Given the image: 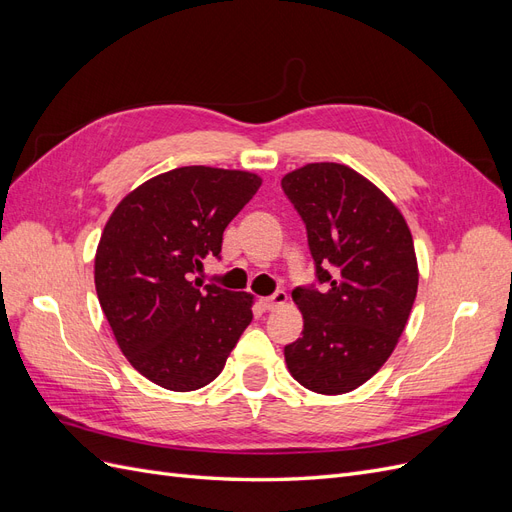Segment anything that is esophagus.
<instances>
[{
    "label": "esophagus",
    "instance_id": "obj_1",
    "mask_svg": "<svg viewBox=\"0 0 512 512\" xmlns=\"http://www.w3.org/2000/svg\"><path fill=\"white\" fill-rule=\"evenodd\" d=\"M288 301V294L284 290H277L273 297H267V299H260V305L265 312H273V309H277L280 305H284Z\"/></svg>",
    "mask_w": 512,
    "mask_h": 512
}]
</instances>
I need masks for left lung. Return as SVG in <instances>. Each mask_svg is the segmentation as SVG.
Wrapping results in <instances>:
<instances>
[{
  "mask_svg": "<svg viewBox=\"0 0 512 512\" xmlns=\"http://www.w3.org/2000/svg\"><path fill=\"white\" fill-rule=\"evenodd\" d=\"M307 228L322 288H294L303 337L284 348L292 378L322 395L365 384L404 333L418 288L410 228L356 170L316 162L282 179Z\"/></svg>",
  "mask_w": 512,
  "mask_h": 512,
  "instance_id": "obj_1",
  "label": "left lung"
}]
</instances>
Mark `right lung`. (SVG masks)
Segmentation results:
<instances>
[{"label": "right lung", "mask_w": 512, "mask_h": 512, "mask_svg": "<svg viewBox=\"0 0 512 512\" xmlns=\"http://www.w3.org/2000/svg\"><path fill=\"white\" fill-rule=\"evenodd\" d=\"M262 179L247 170L181 166L145 181L115 207L96 252V292L121 352L168 391L220 376L252 322V294L192 280L220 258L230 220Z\"/></svg>", "instance_id": "obj_1"}]
</instances>
